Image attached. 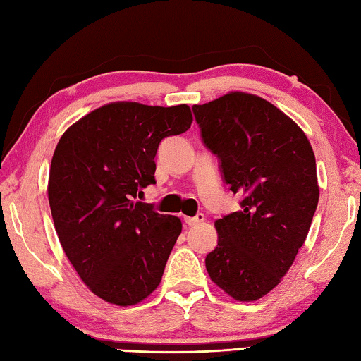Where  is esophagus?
<instances>
[{
    "instance_id": "obj_1",
    "label": "esophagus",
    "mask_w": 361,
    "mask_h": 361,
    "mask_svg": "<svg viewBox=\"0 0 361 361\" xmlns=\"http://www.w3.org/2000/svg\"><path fill=\"white\" fill-rule=\"evenodd\" d=\"M203 220H204V214H201V212H198L195 217H184V222L188 226H197V225L203 222Z\"/></svg>"
}]
</instances>
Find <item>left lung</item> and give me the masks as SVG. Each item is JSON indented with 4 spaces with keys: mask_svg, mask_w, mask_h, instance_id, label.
Wrapping results in <instances>:
<instances>
[{
    "mask_svg": "<svg viewBox=\"0 0 361 361\" xmlns=\"http://www.w3.org/2000/svg\"><path fill=\"white\" fill-rule=\"evenodd\" d=\"M201 141L219 160L241 211L216 222L206 269L238 301L271 292L305 244L319 203L317 168L302 130L255 94L233 92L195 104Z\"/></svg>",
    "mask_w": 361,
    "mask_h": 361,
    "instance_id": "8db88e82",
    "label": "left lung"
}]
</instances>
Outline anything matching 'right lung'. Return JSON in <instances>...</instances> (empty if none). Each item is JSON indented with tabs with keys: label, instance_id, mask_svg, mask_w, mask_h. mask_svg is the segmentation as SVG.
<instances>
[{
	"label": "right lung",
	"instance_id": "right-lung-1",
	"mask_svg": "<svg viewBox=\"0 0 361 361\" xmlns=\"http://www.w3.org/2000/svg\"><path fill=\"white\" fill-rule=\"evenodd\" d=\"M192 125L187 104L111 103L65 131L49 174V204L68 260L94 295L131 306L154 292L180 220L136 201L155 184L164 137Z\"/></svg>",
	"mask_w": 361,
	"mask_h": 361
}]
</instances>
